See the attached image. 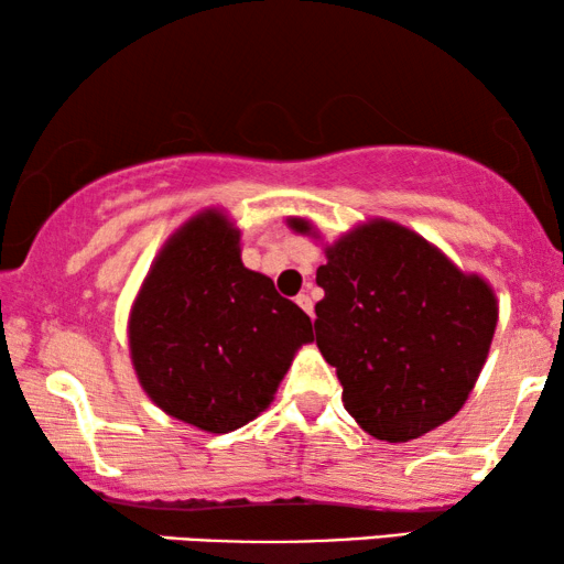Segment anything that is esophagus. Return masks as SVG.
Here are the masks:
<instances>
[{
  "label": "esophagus",
  "instance_id": "esophagus-1",
  "mask_svg": "<svg viewBox=\"0 0 564 564\" xmlns=\"http://www.w3.org/2000/svg\"><path fill=\"white\" fill-rule=\"evenodd\" d=\"M296 304H299L301 308H304V312H306L308 316L314 314V301H312V296H308V293H299V296H296Z\"/></svg>",
  "mask_w": 564,
  "mask_h": 564
}]
</instances>
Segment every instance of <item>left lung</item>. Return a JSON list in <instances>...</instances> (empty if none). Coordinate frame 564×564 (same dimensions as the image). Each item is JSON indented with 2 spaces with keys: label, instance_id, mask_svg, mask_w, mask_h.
<instances>
[{
  "label": "left lung",
  "instance_id": "obj_1",
  "mask_svg": "<svg viewBox=\"0 0 564 564\" xmlns=\"http://www.w3.org/2000/svg\"><path fill=\"white\" fill-rule=\"evenodd\" d=\"M289 225L312 235L306 219ZM316 283V345L370 437L416 440L463 409L498 322L486 281L411 229L372 219L329 245Z\"/></svg>",
  "mask_w": 564,
  "mask_h": 564
}]
</instances>
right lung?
<instances>
[{
  "label": "right lung",
  "instance_id": "right-lung-1",
  "mask_svg": "<svg viewBox=\"0 0 564 564\" xmlns=\"http://www.w3.org/2000/svg\"><path fill=\"white\" fill-rule=\"evenodd\" d=\"M140 386L169 416L235 432L271 406L312 319L240 260V229L217 209L158 252L130 312Z\"/></svg>",
  "mask_w": 564,
  "mask_h": 564
}]
</instances>
